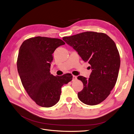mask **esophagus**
Wrapping results in <instances>:
<instances>
[{
    "label": "esophagus",
    "instance_id": "obj_1",
    "mask_svg": "<svg viewBox=\"0 0 134 134\" xmlns=\"http://www.w3.org/2000/svg\"><path fill=\"white\" fill-rule=\"evenodd\" d=\"M77 78L76 76H73V78H72V81H75L77 80Z\"/></svg>",
    "mask_w": 134,
    "mask_h": 134
}]
</instances>
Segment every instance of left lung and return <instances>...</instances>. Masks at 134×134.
Segmentation results:
<instances>
[{
    "label": "left lung",
    "instance_id": "obj_1",
    "mask_svg": "<svg viewBox=\"0 0 134 134\" xmlns=\"http://www.w3.org/2000/svg\"><path fill=\"white\" fill-rule=\"evenodd\" d=\"M63 40L78 52L92 70L88 79L78 76L83 84L78 93L79 99L89 105L104 100L114 87L120 66L119 53L116 44L107 34L87 31Z\"/></svg>",
    "mask_w": 134,
    "mask_h": 134
}]
</instances>
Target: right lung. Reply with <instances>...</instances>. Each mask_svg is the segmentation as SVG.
I'll use <instances>...</instances> for the list:
<instances>
[{
	"instance_id": "1",
	"label": "right lung",
	"mask_w": 134,
	"mask_h": 134,
	"mask_svg": "<svg viewBox=\"0 0 134 134\" xmlns=\"http://www.w3.org/2000/svg\"><path fill=\"white\" fill-rule=\"evenodd\" d=\"M64 44L59 38L37 36L26 40L20 47L19 75L25 90L39 106L55 105L60 98L62 86L72 80L70 73L55 77L49 72L53 53Z\"/></svg>"
}]
</instances>
